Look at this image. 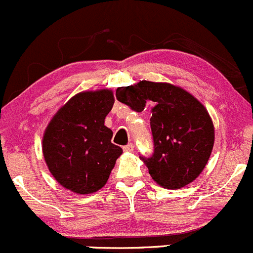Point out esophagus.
<instances>
[{
	"label": "esophagus",
	"instance_id": "1",
	"mask_svg": "<svg viewBox=\"0 0 253 253\" xmlns=\"http://www.w3.org/2000/svg\"><path fill=\"white\" fill-rule=\"evenodd\" d=\"M123 150L126 151V152H132V151H134V145H132V144H129V145L124 146Z\"/></svg>",
	"mask_w": 253,
	"mask_h": 253
}]
</instances>
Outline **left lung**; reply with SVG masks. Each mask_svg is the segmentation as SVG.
Segmentation results:
<instances>
[{"mask_svg": "<svg viewBox=\"0 0 253 253\" xmlns=\"http://www.w3.org/2000/svg\"><path fill=\"white\" fill-rule=\"evenodd\" d=\"M117 100L141 112L152 103L155 152L144 158L153 180L176 190L192 183L207 165L214 145V126L207 109L183 87L142 80L118 87Z\"/></svg>", "mask_w": 253, "mask_h": 253, "instance_id": "8db88e82", "label": "left lung"}]
</instances>
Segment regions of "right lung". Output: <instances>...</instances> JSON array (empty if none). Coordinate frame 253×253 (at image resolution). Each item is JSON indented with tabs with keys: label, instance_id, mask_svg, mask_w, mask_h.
<instances>
[{
	"label": "right lung",
	"instance_id": "add662e5",
	"mask_svg": "<svg viewBox=\"0 0 253 253\" xmlns=\"http://www.w3.org/2000/svg\"><path fill=\"white\" fill-rule=\"evenodd\" d=\"M114 103L113 91H82L56 112L42 136V153L57 183L78 195L93 194L107 183L123 153L112 144L105 119Z\"/></svg>",
	"mask_w": 253,
	"mask_h": 253
}]
</instances>
